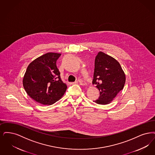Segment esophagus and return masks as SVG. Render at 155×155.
Masks as SVG:
<instances>
[{
  "mask_svg": "<svg viewBox=\"0 0 155 155\" xmlns=\"http://www.w3.org/2000/svg\"><path fill=\"white\" fill-rule=\"evenodd\" d=\"M78 82L80 83V84L82 85V86H84L86 84V82L84 80H82V79H80L78 81Z\"/></svg>",
  "mask_w": 155,
  "mask_h": 155,
  "instance_id": "34e87169",
  "label": "esophagus"
}]
</instances>
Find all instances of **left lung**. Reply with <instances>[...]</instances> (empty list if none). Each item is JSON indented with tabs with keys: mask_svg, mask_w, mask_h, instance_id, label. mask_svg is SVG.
<instances>
[{
	"mask_svg": "<svg viewBox=\"0 0 155 155\" xmlns=\"http://www.w3.org/2000/svg\"><path fill=\"white\" fill-rule=\"evenodd\" d=\"M93 84L100 91L98 100L94 101L101 105L110 104L123 89L126 75L119 62L112 57L100 51L95 59Z\"/></svg>",
	"mask_w": 155,
	"mask_h": 155,
	"instance_id": "1",
	"label": "left lung"
}]
</instances>
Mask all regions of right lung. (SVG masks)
<instances>
[{
  "mask_svg": "<svg viewBox=\"0 0 155 155\" xmlns=\"http://www.w3.org/2000/svg\"><path fill=\"white\" fill-rule=\"evenodd\" d=\"M61 54L47 53L27 67L23 86L28 95L42 105H52L64 95L67 86L61 79L56 62Z\"/></svg>",
  "mask_w": 155,
  "mask_h": 155,
  "instance_id": "add662e5",
  "label": "right lung"
}]
</instances>
